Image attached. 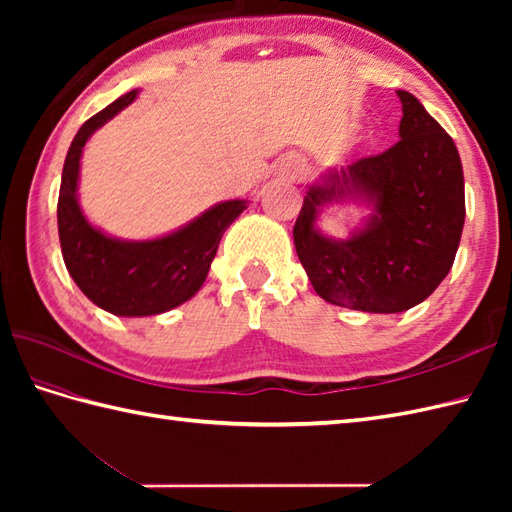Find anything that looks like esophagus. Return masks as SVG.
<instances>
[{
  "label": "esophagus",
  "mask_w": 512,
  "mask_h": 512,
  "mask_svg": "<svg viewBox=\"0 0 512 512\" xmlns=\"http://www.w3.org/2000/svg\"><path fill=\"white\" fill-rule=\"evenodd\" d=\"M281 173H284V176L290 180H297L303 176V173H306V165H303L301 160H288L286 165L281 167Z\"/></svg>",
  "instance_id": "esophagus-1"
}]
</instances>
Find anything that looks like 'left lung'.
<instances>
[{
  "mask_svg": "<svg viewBox=\"0 0 512 512\" xmlns=\"http://www.w3.org/2000/svg\"><path fill=\"white\" fill-rule=\"evenodd\" d=\"M396 94L398 143L312 184L292 228L312 288L341 308L394 314L418 306L449 275L460 246L466 209L458 147L416 96ZM345 199L365 201L373 215L347 240L323 236L320 206Z\"/></svg>",
  "mask_w": 512,
  "mask_h": 512,
  "instance_id": "1",
  "label": "left lung"
}]
</instances>
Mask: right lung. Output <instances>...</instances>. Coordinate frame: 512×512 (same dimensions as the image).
Instances as JSON below:
<instances>
[{"instance_id": "add662e5", "label": "right lung", "mask_w": 512, "mask_h": 512, "mask_svg": "<svg viewBox=\"0 0 512 512\" xmlns=\"http://www.w3.org/2000/svg\"><path fill=\"white\" fill-rule=\"evenodd\" d=\"M136 96V90L123 94L81 125L65 156L57 204L65 268L85 297L116 317H151L189 301L209 275L224 231L246 209V200L220 202L178 231L145 242L110 237L85 220L76 198L83 147Z\"/></svg>"}]
</instances>
